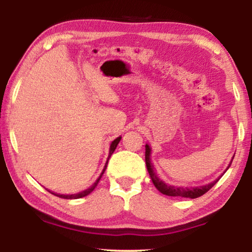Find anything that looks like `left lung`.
Returning <instances> with one entry per match:
<instances>
[{"label":"left lung","instance_id":"8db88e82","mask_svg":"<svg viewBox=\"0 0 252 252\" xmlns=\"http://www.w3.org/2000/svg\"><path fill=\"white\" fill-rule=\"evenodd\" d=\"M150 153H151L150 147L148 146V144H146V164H147L148 172H149V175H150L151 180H153V184L155 185V187H156L158 190H159L161 194H164V195L175 196V197L197 198V197H199V196L204 195L205 192H208L210 189H211L213 186H215L217 182L219 181V179L221 178V175H220V178L216 179L213 182H210L209 185H205V186H199V187H186L185 188V187H177V186L167 185V184H165L163 180H160L156 172H155L153 164H151ZM230 164L232 163H229L227 170L229 168Z\"/></svg>","mask_w":252,"mask_h":252}]
</instances>
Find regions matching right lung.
Segmentation results:
<instances>
[{
    "mask_svg": "<svg viewBox=\"0 0 252 252\" xmlns=\"http://www.w3.org/2000/svg\"><path fill=\"white\" fill-rule=\"evenodd\" d=\"M122 140V136H119V137H117L116 140H113L112 141V143H111V146H110V151H109V157H108V160H106V163H105V166H104V168H103V171H102V173H101V175H99L98 177V179L97 180H96L94 184H93V186L92 187H89L88 189H86V190H84V191H81V192H78V194H73V195H61V194H56V192H53V191H50L51 194H54V195H56V196H58V197H61V198H65V199H75V198H81V197H85V196H87V195H89L91 194V192L94 190L95 189V187L96 186H97V184H98V181L101 180V178H102V175H103V173H104V171H105V168H106V165H108V161H109V158L111 157V155L113 154V151L116 150V148H117V146H118V143H119V141Z\"/></svg>",
    "mask_w": 252,
    "mask_h": 252,
    "instance_id": "1",
    "label": "right lung"
}]
</instances>
